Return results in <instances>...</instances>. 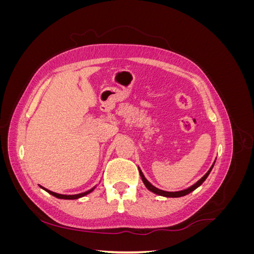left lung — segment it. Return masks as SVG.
<instances>
[{
	"label": "left lung",
	"mask_w": 254,
	"mask_h": 254,
	"mask_svg": "<svg viewBox=\"0 0 254 254\" xmlns=\"http://www.w3.org/2000/svg\"><path fill=\"white\" fill-rule=\"evenodd\" d=\"M215 161H216V160H215ZM215 161H214V163L212 164V166L210 167V170L206 172V174L202 177V178L199 179L196 183H194L193 186H190V188H188V189H186V190H178V191H166V190H159L158 188L153 187L152 184H151L147 179L145 178V176H144V174L142 173V171H141V168H140V167H139V172H140V175H141V178H142V181H143V183H144V186H145L146 188H147V190H149L150 191H152L153 194L159 195V196H163V197L177 198V197L186 196V195H188V194L191 193V191H193V190H195L197 188L200 187L201 184L204 182V180L207 178V176L210 175V173H211V171H212V168H213V166H214V164H215Z\"/></svg>",
	"instance_id": "8db88e82"
}]
</instances>
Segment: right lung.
I'll return each mask as SVG.
<instances>
[{
    "mask_svg": "<svg viewBox=\"0 0 254 254\" xmlns=\"http://www.w3.org/2000/svg\"><path fill=\"white\" fill-rule=\"evenodd\" d=\"M42 190H44L45 191H48L49 194H51L52 196H54V197H56V198H59V199H66V200H74V199H78V198H81V197H83V196H86V195H88V194H90V193H92V191H93L94 190H95V188H96V186L95 187H93L92 189H90L89 190H87V191H83V193H80V194H75V195H64V194H58V193H55V191H52V190H48V189H45V188H43V187H41V186H39Z\"/></svg>",
    "mask_w": 254,
    "mask_h": 254,
    "instance_id": "obj_1",
    "label": "right lung"
}]
</instances>
